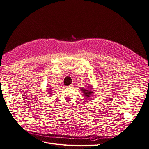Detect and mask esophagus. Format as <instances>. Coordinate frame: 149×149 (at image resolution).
<instances>
[{
  "mask_svg": "<svg viewBox=\"0 0 149 149\" xmlns=\"http://www.w3.org/2000/svg\"><path fill=\"white\" fill-rule=\"evenodd\" d=\"M73 86H74V84H71L69 87H70V88H73Z\"/></svg>",
  "mask_w": 149,
  "mask_h": 149,
  "instance_id": "obj_1",
  "label": "esophagus"
}]
</instances>
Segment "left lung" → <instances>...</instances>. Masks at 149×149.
Here are the masks:
<instances>
[{
	"mask_svg": "<svg viewBox=\"0 0 149 149\" xmlns=\"http://www.w3.org/2000/svg\"><path fill=\"white\" fill-rule=\"evenodd\" d=\"M81 91L83 92V94L84 96L86 97V99H89V97H92V94H93V92H92V91L91 90V86H90V88L88 89H84V88H80Z\"/></svg>",
	"mask_w": 149,
	"mask_h": 149,
	"instance_id": "1",
	"label": "left lung"
}]
</instances>
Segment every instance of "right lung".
<instances>
[{"label": "right lung", "instance_id": "add662e5", "mask_svg": "<svg viewBox=\"0 0 149 149\" xmlns=\"http://www.w3.org/2000/svg\"><path fill=\"white\" fill-rule=\"evenodd\" d=\"M49 89H50V88H49ZM49 92H51V89H49Z\"/></svg>", "mask_w": 149, "mask_h": 149}]
</instances>
